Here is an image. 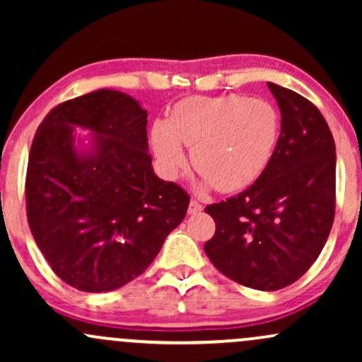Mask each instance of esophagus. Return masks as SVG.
Here are the masks:
<instances>
[{
	"label": "esophagus",
	"instance_id": "1",
	"mask_svg": "<svg viewBox=\"0 0 362 362\" xmlns=\"http://www.w3.org/2000/svg\"><path fill=\"white\" fill-rule=\"evenodd\" d=\"M201 211H202L201 202H197L195 199H192L189 204V214H197V213H201Z\"/></svg>",
	"mask_w": 362,
	"mask_h": 362
}]
</instances>
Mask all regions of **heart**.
I'll list each match as a JSON object with an SVG mask.
<instances>
[{"instance_id":"1","label":"heart","mask_w":362,"mask_h":362,"mask_svg":"<svg viewBox=\"0 0 362 362\" xmlns=\"http://www.w3.org/2000/svg\"><path fill=\"white\" fill-rule=\"evenodd\" d=\"M279 132V112L264 98L189 97L173 107L168 120L153 124L151 143L167 175L177 177L187 167V146L207 184L235 192L265 172Z\"/></svg>"}]
</instances>
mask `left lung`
Listing matches in <instances>:
<instances>
[{"mask_svg": "<svg viewBox=\"0 0 362 362\" xmlns=\"http://www.w3.org/2000/svg\"><path fill=\"white\" fill-rule=\"evenodd\" d=\"M281 110L271 163L247 190L206 207L216 233L204 245L219 272L238 284L277 291L318 259L335 216V143L322 112L267 83Z\"/></svg>", "mask_w": 362, "mask_h": 362, "instance_id": "left-lung-1", "label": "left lung"}]
</instances>
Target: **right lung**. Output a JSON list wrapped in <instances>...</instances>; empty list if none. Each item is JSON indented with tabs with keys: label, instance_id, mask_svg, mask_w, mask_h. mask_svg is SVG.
Wrapping results in <instances>:
<instances>
[{
	"label": "right lung",
	"instance_id": "right-lung-1",
	"mask_svg": "<svg viewBox=\"0 0 362 362\" xmlns=\"http://www.w3.org/2000/svg\"><path fill=\"white\" fill-rule=\"evenodd\" d=\"M146 124L138 100L97 90L54 107L37 129L25 178L28 226L73 288H122L185 218L189 194L153 172ZM74 127L94 132L88 152L74 148Z\"/></svg>",
	"mask_w": 362,
	"mask_h": 362
}]
</instances>
